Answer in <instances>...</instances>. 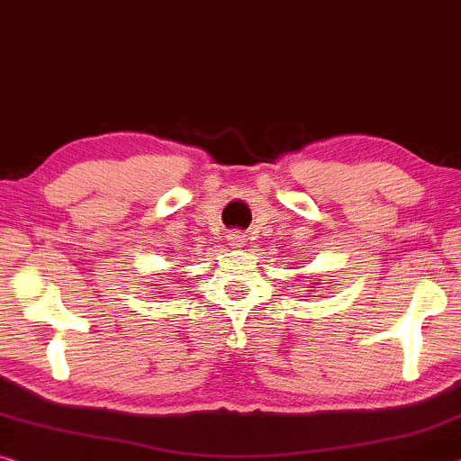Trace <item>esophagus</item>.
<instances>
[{"mask_svg": "<svg viewBox=\"0 0 461 461\" xmlns=\"http://www.w3.org/2000/svg\"><path fill=\"white\" fill-rule=\"evenodd\" d=\"M244 240H246V236H244L242 231H231V233H230V246H233V248L242 246Z\"/></svg>", "mask_w": 461, "mask_h": 461, "instance_id": "obj_1", "label": "esophagus"}]
</instances>
